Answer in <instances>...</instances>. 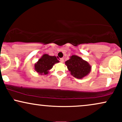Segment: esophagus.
Masks as SVG:
<instances>
[{"label":"esophagus","mask_w":122,"mask_h":122,"mask_svg":"<svg viewBox=\"0 0 122 122\" xmlns=\"http://www.w3.org/2000/svg\"><path fill=\"white\" fill-rule=\"evenodd\" d=\"M60 61L61 62H64V58H60Z\"/></svg>","instance_id":"esophagus-1"}]
</instances>
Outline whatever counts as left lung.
<instances>
[{"mask_svg": "<svg viewBox=\"0 0 122 122\" xmlns=\"http://www.w3.org/2000/svg\"><path fill=\"white\" fill-rule=\"evenodd\" d=\"M65 65L71 75L77 79H82L91 71V66L87 61L76 55L70 57V59L65 62Z\"/></svg>", "mask_w": 122, "mask_h": 122, "instance_id": "left-lung-1", "label": "left lung"}]
</instances>
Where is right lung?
<instances>
[{"label":"right lung","instance_id":"1","mask_svg":"<svg viewBox=\"0 0 122 122\" xmlns=\"http://www.w3.org/2000/svg\"><path fill=\"white\" fill-rule=\"evenodd\" d=\"M59 62L56 56H50L47 54H43L34 65L35 71L40 75H47L49 71L53 68L56 63Z\"/></svg>","mask_w":122,"mask_h":122}]
</instances>
